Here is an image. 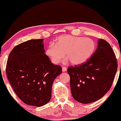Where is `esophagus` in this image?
<instances>
[{
	"instance_id": "esophagus-1",
	"label": "esophagus",
	"mask_w": 121,
	"mask_h": 121,
	"mask_svg": "<svg viewBox=\"0 0 121 121\" xmlns=\"http://www.w3.org/2000/svg\"><path fill=\"white\" fill-rule=\"evenodd\" d=\"M67 71V68L66 67H62V71L63 72H65V71Z\"/></svg>"
}]
</instances>
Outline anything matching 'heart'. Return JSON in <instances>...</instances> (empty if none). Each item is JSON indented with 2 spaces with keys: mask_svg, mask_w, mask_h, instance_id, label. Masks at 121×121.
Wrapping results in <instances>:
<instances>
[{
  "mask_svg": "<svg viewBox=\"0 0 121 121\" xmlns=\"http://www.w3.org/2000/svg\"><path fill=\"white\" fill-rule=\"evenodd\" d=\"M95 49V42L91 38L64 35L59 37L55 44L48 47L46 54L54 64H57L66 53L72 64L78 65L87 60L92 55Z\"/></svg>",
  "mask_w": 121,
  "mask_h": 121,
  "instance_id": "b5f03b06",
  "label": "heart"
}]
</instances>
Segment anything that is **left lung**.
Segmentation results:
<instances>
[{"instance_id": "1", "label": "left lung", "mask_w": 121, "mask_h": 121, "mask_svg": "<svg viewBox=\"0 0 121 121\" xmlns=\"http://www.w3.org/2000/svg\"><path fill=\"white\" fill-rule=\"evenodd\" d=\"M117 65L111 45L100 39L96 50L86 62L67 69L73 98L82 104L99 100L111 88Z\"/></svg>"}]
</instances>
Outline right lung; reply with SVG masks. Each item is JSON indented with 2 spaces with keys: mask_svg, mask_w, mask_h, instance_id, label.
Here are the masks:
<instances>
[{
  "mask_svg": "<svg viewBox=\"0 0 121 121\" xmlns=\"http://www.w3.org/2000/svg\"><path fill=\"white\" fill-rule=\"evenodd\" d=\"M43 40L31 39L15 47L6 67L16 94L26 104L37 107L50 101L54 80L62 73L61 66L51 62L45 54Z\"/></svg>",
  "mask_w": 121,
  "mask_h": 121,
  "instance_id": "right-lung-1",
  "label": "right lung"
}]
</instances>
